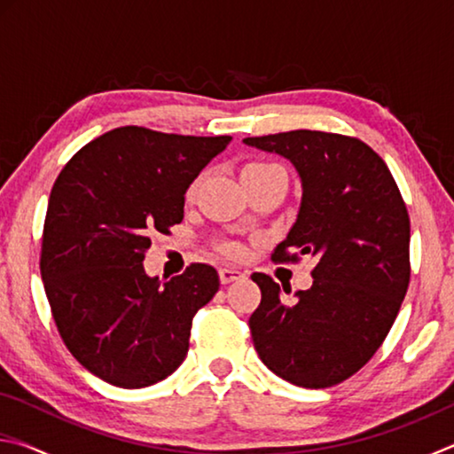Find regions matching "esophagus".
Here are the masks:
<instances>
[{
    "mask_svg": "<svg viewBox=\"0 0 454 454\" xmlns=\"http://www.w3.org/2000/svg\"><path fill=\"white\" fill-rule=\"evenodd\" d=\"M218 274H220V282L222 284H230V282L240 280V278H244V276H246V272L238 270V268H220Z\"/></svg>",
    "mask_w": 454,
    "mask_h": 454,
    "instance_id": "1",
    "label": "esophagus"
}]
</instances>
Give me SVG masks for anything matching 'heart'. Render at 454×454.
<instances>
[{
  "instance_id": "b5f03b06",
  "label": "heart",
  "mask_w": 454,
  "mask_h": 454,
  "mask_svg": "<svg viewBox=\"0 0 454 454\" xmlns=\"http://www.w3.org/2000/svg\"><path fill=\"white\" fill-rule=\"evenodd\" d=\"M278 168H280V166H276V164H272V162H264V160H254V162H248V164H246V166L242 168L240 176H242V180H250V178H256V176H262V174H266V172L278 170ZM198 184H200V178L190 184L188 198H194L196 190H198ZM224 250L228 252V254H232V256H240V254H242V246L236 244V242L224 244Z\"/></svg>"
}]
</instances>
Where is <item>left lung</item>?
I'll return each instance as SVG.
<instances>
[{
	"label": "left lung",
	"instance_id": "left-lung-1",
	"mask_svg": "<svg viewBox=\"0 0 454 454\" xmlns=\"http://www.w3.org/2000/svg\"><path fill=\"white\" fill-rule=\"evenodd\" d=\"M244 144L290 160L302 182L298 218L272 260L317 258L312 286L298 290L294 304L270 276L252 274L262 292L248 320L254 348L296 387H334L372 358L401 310L411 280L404 200L384 160L358 137L294 129Z\"/></svg>",
	"mask_w": 454,
	"mask_h": 454
}]
</instances>
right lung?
<instances>
[{"label":"right lung","instance_id":"right-lung-1","mask_svg":"<svg viewBox=\"0 0 454 454\" xmlns=\"http://www.w3.org/2000/svg\"><path fill=\"white\" fill-rule=\"evenodd\" d=\"M230 136H178L124 126L83 145L53 184L40 270L67 350L98 379L144 388L188 355L194 314L218 272L190 264L162 282L144 270L153 232L184 218V194Z\"/></svg>","mask_w":454,"mask_h":454}]
</instances>
